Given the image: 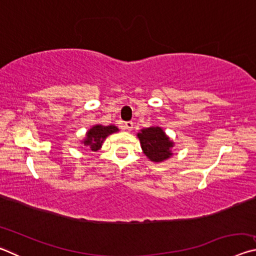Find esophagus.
<instances>
[{
	"instance_id": "obj_1",
	"label": "esophagus",
	"mask_w": 256,
	"mask_h": 256,
	"mask_svg": "<svg viewBox=\"0 0 256 256\" xmlns=\"http://www.w3.org/2000/svg\"><path fill=\"white\" fill-rule=\"evenodd\" d=\"M123 126L125 130H128V131H131V130L133 128V122H131V120H128V122H125L123 124Z\"/></svg>"
}]
</instances>
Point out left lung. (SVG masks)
<instances>
[{
	"label": "left lung",
	"instance_id": "1",
	"mask_svg": "<svg viewBox=\"0 0 256 256\" xmlns=\"http://www.w3.org/2000/svg\"><path fill=\"white\" fill-rule=\"evenodd\" d=\"M144 154L151 162H164L172 156V142L160 128H148L138 133Z\"/></svg>",
	"mask_w": 256,
	"mask_h": 256
}]
</instances>
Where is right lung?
Segmentation results:
<instances>
[{
  "label": "right lung",
  "instance_id": "add662e5",
  "mask_svg": "<svg viewBox=\"0 0 256 256\" xmlns=\"http://www.w3.org/2000/svg\"><path fill=\"white\" fill-rule=\"evenodd\" d=\"M118 131V128L114 125H110V126L94 125L86 133V138H84V146H89V149H92V151H97L102 146V141L105 140L107 136Z\"/></svg>",
  "mask_w": 256,
  "mask_h": 256
}]
</instances>
